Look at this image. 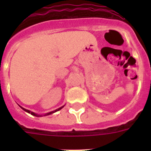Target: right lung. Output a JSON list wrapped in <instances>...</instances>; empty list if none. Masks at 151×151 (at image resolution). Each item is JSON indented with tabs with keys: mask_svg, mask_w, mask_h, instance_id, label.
I'll return each mask as SVG.
<instances>
[{
	"mask_svg": "<svg viewBox=\"0 0 151 151\" xmlns=\"http://www.w3.org/2000/svg\"><path fill=\"white\" fill-rule=\"evenodd\" d=\"M64 106H65V105H63V106H61V107L58 108V109H57V110H54V111H51V112H49V113H45V114H44V115H41V114H38V113H34V112H32V111H30V110H26V109H25V108L22 107V106H20V108H22V109L24 110V111H26V113H30L31 115H32V116H36V117H42V116H45L50 115V114H53V113H56V112L59 111V110H60L63 107H64Z\"/></svg>",
	"mask_w": 151,
	"mask_h": 151,
	"instance_id": "obj_1",
	"label": "right lung"
}]
</instances>
